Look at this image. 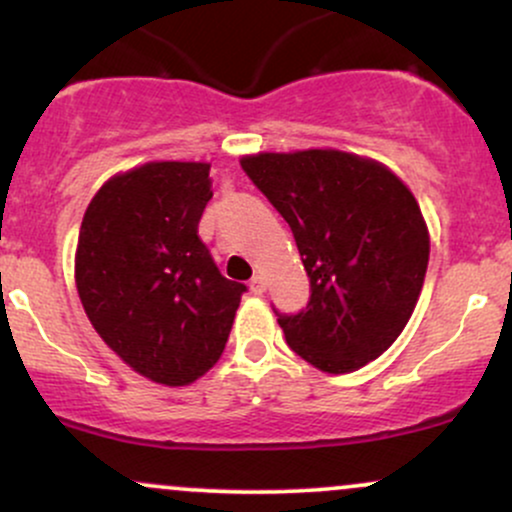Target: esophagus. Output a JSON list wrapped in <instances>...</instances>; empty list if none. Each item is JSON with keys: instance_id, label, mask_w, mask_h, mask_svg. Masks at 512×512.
<instances>
[{"instance_id": "1", "label": "esophagus", "mask_w": 512, "mask_h": 512, "mask_svg": "<svg viewBox=\"0 0 512 512\" xmlns=\"http://www.w3.org/2000/svg\"><path fill=\"white\" fill-rule=\"evenodd\" d=\"M250 291L255 293V296H262V293L267 291V281H264V276H262V274L252 276V281H250Z\"/></svg>"}]
</instances>
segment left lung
Here are the masks:
<instances>
[{
    "label": "left lung",
    "instance_id": "8db88e82",
    "mask_svg": "<svg viewBox=\"0 0 512 512\" xmlns=\"http://www.w3.org/2000/svg\"><path fill=\"white\" fill-rule=\"evenodd\" d=\"M240 166L296 238L310 301L279 315L286 342L322 373H354L385 354L424 289L431 236L402 178L339 149L245 154Z\"/></svg>",
    "mask_w": 512,
    "mask_h": 512
}]
</instances>
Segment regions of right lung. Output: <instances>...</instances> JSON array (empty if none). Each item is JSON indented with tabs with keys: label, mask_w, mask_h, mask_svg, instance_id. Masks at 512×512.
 Listing matches in <instances>:
<instances>
[{
	"label": "right lung",
	"mask_w": 512,
	"mask_h": 512,
	"mask_svg": "<svg viewBox=\"0 0 512 512\" xmlns=\"http://www.w3.org/2000/svg\"><path fill=\"white\" fill-rule=\"evenodd\" d=\"M211 163L149 161L117 173L86 207L74 279L93 330L134 373L185 387L216 366L245 286L197 236Z\"/></svg>",
	"instance_id": "1"
}]
</instances>
